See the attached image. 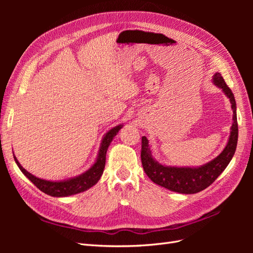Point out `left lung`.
Segmentation results:
<instances>
[{"instance_id":"1","label":"left lung","mask_w":253,"mask_h":253,"mask_svg":"<svg viewBox=\"0 0 253 253\" xmlns=\"http://www.w3.org/2000/svg\"><path fill=\"white\" fill-rule=\"evenodd\" d=\"M213 83L221 88L229 98L233 111V124L228 143L220 154L197 168L168 167L157 163L152 155L149 140L145 136L141 138V163L143 170L149 178L156 185L169 189L173 192L182 194H194L208 188L218 176L223 173L234 155L239 136L236 119V103L232 90L228 87L220 73H215L212 78Z\"/></svg>"}]
</instances>
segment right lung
<instances>
[{
  "label": "right lung",
  "instance_id": "right-lung-1",
  "mask_svg": "<svg viewBox=\"0 0 253 253\" xmlns=\"http://www.w3.org/2000/svg\"><path fill=\"white\" fill-rule=\"evenodd\" d=\"M122 126H124L121 125L115 126L104 135L95 164L91 166L87 171L70 179L60 180V181H50V180L38 178L35 175L27 172L24 168L20 165L16 156H13L14 162H16V164L20 168L22 173L24 174L38 189L41 190L45 194H48L50 196H55V197H65V196H70L74 194H78L80 192H84V191H86L90 187H93L98 182V180L100 179L105 167L106 151H108L109 145L114 139V137L117 135L119 129Z\"/></svg>",
  "mask_w": 253,
  "mask_h": 253
}]
</instances>
